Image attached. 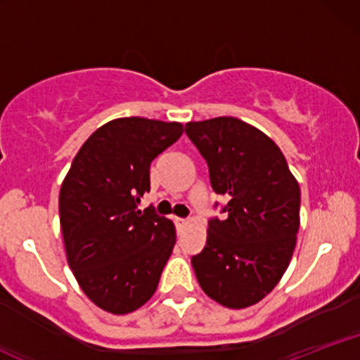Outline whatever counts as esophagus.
Returning <instances> with one entry per match:
<instances>
[{"label":"esophagus","mask_w":360,"mask_h":360,"mask_svg":"<svg viewBox=\"0 0 360 360\" xmlns=\"http://www.w3.org/2000/svg\"><path fill=\"white\" fill-rule=\"evenodd\" d=\"M174 223H176V226H184L186 223H188V220H186V218H179V217H174Z\"/></svg>","instance_id":"1"}]
</instances>
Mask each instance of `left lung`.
<instances>
[{
  "label": "left lung",
  "mask_w": 360,
  "mask_h": 360,
  "mask_svg": "<svg viewBox=\"0 0 360 360\" xmlns=\"http://www.w3.org/2000/svg\"><path fill=\"white\" fill-rule=\"evenodd\" d=\"M184 131L208 164L213 191L229 200L225 220L210 218L205 249L191 257L198 283L223 307L247 308L288 269L300 229V184L279 147L242 120L189 122Z\"/></svg>",
  "instance_id": "1"
}]
</instances>
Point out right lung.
Returning a JSON list of instances; mask_svg holds the SVG:
<instances>
[{
	"label": "right lung",
	"mask_w": 360,
	"mask_h": 360,
	"mask_svg": "<svg viewBox=\"0 0 360 360\" xmlns=\"http://www.w3.org/2000/svg\"><path fill=\"white\" fill-rule=\"evenodd\" d=\"M176 122L117 118L82 143L60 186L68 262L94 304L125 315L155 292L176 243L171 220L137 205L150 191V162L177 142Z\"/></svg>",
	"instance_id": "right-lung-1"
}]
</instances>
